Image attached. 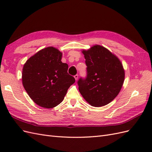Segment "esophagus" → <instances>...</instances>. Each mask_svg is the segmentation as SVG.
I'll list each match as a JSON object with an SVG mask.
<instances>
[{"label":"esophagus","mask_w":152,"mask_h":152,"mask_svg":"<svg viewBox=\"0 0 152 152\" xmlns=\"http://www.w3.org/2000/svg\"><path fill=\"white\" fill-rule=\"evenodd\" d=\"M78 77H79V75H75L74 76V78H75V80H77V79H78Z\"/></svg>","instance_id":"esophagus-1"}]
</instances>
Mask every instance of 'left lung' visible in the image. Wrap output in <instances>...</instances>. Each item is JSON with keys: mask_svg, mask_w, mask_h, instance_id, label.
Instances as JSON below:
<instances>
[{"mask_svg": "<svg viewBox=\"0 0 152 152\" xmlns=\"http://www.w3.org/2000/svg\"><path fill=\"white\" fill-rule=\"evenodd\" d=\"M87 66L86 79L78 81L79 90L93 107L107 105L120 93L125 78L121 61L108 49L94 45L82 50Z\"/></svg>", "mask_w": 152, "mask_h": 152, "instance_id": "8db88e82", "label": "left lung"}]
</instances>
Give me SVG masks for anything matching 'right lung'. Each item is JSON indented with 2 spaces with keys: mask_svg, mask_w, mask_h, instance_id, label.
<instances>
[{
  "mask_svg": "<svg viewBox=\"0 0 152 152\" xmlns=\"http://www.w3.org/2000/svg\"><path fill=\"white\" fill-rule=\"evenodd\" d=\"M62 53L54 47L40 50L24 64L22 83L30 98L40 107L52 108L61 103L75 83L61 61Z\"/></svg>",
  "mask_w": 152,
  "mask_h": 152,
  "instance_id": "add662e5",
  "label": "right lung"
}]
</instances>
